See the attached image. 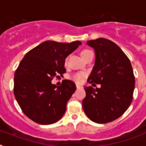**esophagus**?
Returning a JSON list of instances; mask_svg holds the SVG:
<instances>
[{
	"label": "esophagus",
	"mask_w": 146,
	"mask_h": 146,
	"mask_svg": "<svg viewBox=\"0 0 146 146\" xmlns=\"http://www.w3.org/2000/svg\"><path fill=\"white\" fill-rule=\"evenodd\" d=\"M76 88L77 89H81V88H82V86H80V85H76Z\"/></svg>",
	"instance_id": "esophagus-1"
}]
</instances>
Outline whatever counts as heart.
I'll return each instance as SVG.
<instances>
[{
	"mask_svg": "<svg viewBox=\"0 0 146 146\" xmlns=\"http://www.w3.org/2000/svg\"><path fill=\"white\" fill-rule=\"evenodd\" d=\"M90 53H92V50H88V49H84V50H82L81 52V56H82V59H84V58L88 55L89 54H90ZM67 63H68V59H64V65H67ZM85 73H82V72H80V73H76L73 74L71 78L72 80H73L74 82H76V83H81L83 80V78L85 76Z\"/></svg>",
	"mask_w": 146,
	"mask_h": 146,
	"instance_id": "obj_1",
	"label": "heart"
}]
</instances>
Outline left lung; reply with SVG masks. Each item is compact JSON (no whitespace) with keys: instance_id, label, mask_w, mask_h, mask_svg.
<instances>
[{"instance_id":"obj_1","label":"left lung","mask_w":146,"mask_h":146,"mask_svg":"<svg viewBox=\"0 0 146 146\" xmlns=\"http://www.w3.org/2000/svg\"><path fill=\"white\" fill-rule=\"evenodd\" d=\"M87 44L96 52L95 65L87 82L100 84L101 87H84V111L95 123L111 122L131 103L135 83L132 67L127 56L111 40L98 38Z\"/></svg>"}]
</instances>
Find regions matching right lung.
I'll use <instances>...</instances> for the list:
<instances>
[{
  "mask_svg": "<svg viewBox=\"0 0 146 146\" xmlns=\"http://www.w3.org/2000/svg\"><path fill=\"white\" fill-rule=\"evenodd\" d=\"M81 44L80 41L43 42L29 50L19 64L15 73L14 94L23 113L35 123H54L65 112L76 84L65 79L56 87L51 81L65 73L64 59Z\"/></svg>",
  "mask_w": 146,
  "mask_h": 146,
  "instance_id": "obj_1",
  "label": "right lung"
}]
</instances>
